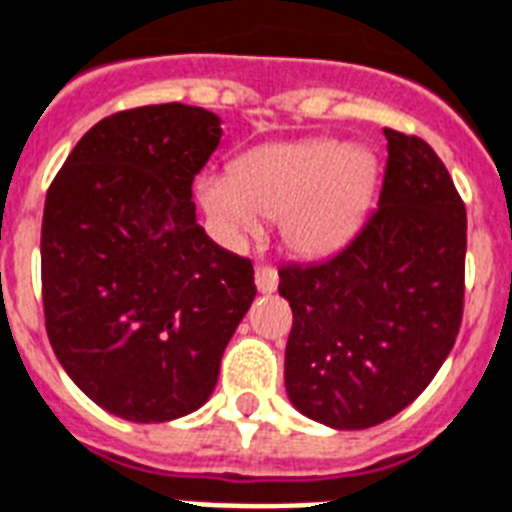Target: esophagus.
Instances as JSON below:
<instances>
[{"label": "esophagus", "instance_id": "esophagus-1", "mask_svg": "<svg viewBox=\"0 0 512 512\" xmlns=\"http://www.w3.org/2000/svg\"><path fill=\"white\" fill-rule=\"evenodd\" d=\"M256 288L261 294H272L278 288V270L270 267V264H259L256 267Z\"/></svg>", "mask_w": 512, "mask_h": 512}]
</instances>
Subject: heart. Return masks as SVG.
<instances>
[{"label": "heart", "instance_id": "b5f03b06", "mask_svg": "<svg viewBox=\"0 0 512 512\" xmlns=\"http://www.w3.org/2000/svg\"><path fill=\"white\" fill-rule=\"evenodd\" d=\"M378 188V159L361 145L299 140L245 153L234 172L199 180V199L232 237L280 221L299 256H329L359 232Z\"/></svg>", "mask_w": 512, "mask_h": 512}]
</instances>
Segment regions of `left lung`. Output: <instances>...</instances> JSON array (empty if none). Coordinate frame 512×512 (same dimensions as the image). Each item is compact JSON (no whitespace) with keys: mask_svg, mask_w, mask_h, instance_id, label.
<instances>
[{"mask_svg":"<svg viewBox=\"0 0 512 512\" xmlns=\"http://www.w3.org/2000/svg\"><path fill=\"white\" fill-rule=\"evenodd\" d=\"M383 134L378 210L332 259L278 272L294 313L288 399L332 429H367L405 410L443 367L464 310L459 191L421 137Z\"/></svg>","mask_w":512,"mask_h":512,"instance_id":"8db88e82","label":"left lung"}]
</instances>
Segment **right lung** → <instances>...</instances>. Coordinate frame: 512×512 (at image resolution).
<instances>
[{
  "mask_svg": "<svg viewBox=\"0 0 512 512\" xmlns=\"http://www.w3.org/2000/svg\"><path fill=\"white\" fill-rule=\"evenodd\" d=\"M221 134L218 115L180 102L107 115L45 197L48 340L80 391L126 421L205 405L256 297L251 259L215 245L191 202Z\"/></svg>",
  "mask_w": 512,
  "mask_h": 512,
  "instance_id": "right-lung-1",
  "label": "right lung"
}]
</instances>
